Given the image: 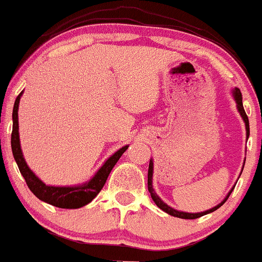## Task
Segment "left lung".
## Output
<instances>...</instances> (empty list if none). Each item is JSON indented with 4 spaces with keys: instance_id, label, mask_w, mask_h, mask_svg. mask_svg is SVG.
<instances>
[{
    "instance_id": "1",
    "label": "left lung",
    "mask_w": 262,
    "mask_h": 262,
    "mask_svg": "<svg viewBox=\"0 0 262 262\" xmlns=\"http://www.w3.org/2000/svg\"><path fill=\"white\" fill-rule=\"evenodd\" d=\"M233 98H235L236 103H237V109H238V112H240V114H241L242 119H244L245 124H246V132H247V137H249V136H250V125H249V118H247L246 113H245L244 105H242V94H241L240 89H237V88H235V90H233ZM152 176H153V162L150 161V162H149V168H148V191H149V193H150V197H152V200L154 201V203H156V205L158 206V207L161 208L162 211L167 212V213H168V214H170V216L178 217V219H184V220H194V219H200V217L205 216V214H207V213H211V212L216 211L217 208H220V207H221V206L224 205V203L226 202V201H227V198L230 197L231 192L233 191V188L231 189V191H230V193L227 194V197H226L225 200L222 201L221 203H220V205H217L216 207L211 208V210H208V211H205V212H201V213H187V212H181V211H177V210H174V208L169 207V206L166 205V203H164L163 201L161 200V198H159L158 196H157V193H156V192H154V189H153V186H152Z\"/></svg>"
}]
</instances>
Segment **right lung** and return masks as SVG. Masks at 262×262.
Returning a JSON list of instances; mask_svg holds the SVG:
<instances>
[{
  "instance_id": "right-lung-1",
  "label": "right lung",
  "mask_w": 262,
  "mask_h": 262,
  "mask_svg": "<svg viewBox=\"0 0 262 262\" xmlns=\"http://www.w3.org/2000/svg\"><path fill=\"white\" fill-rule=\"evenodd\" d=\"M22 93L18 94L15 100V105H13L12 112V134H11V148H12L13 158H15L16 163H17L18 169H20L22 177L26 181L27 187L30 191L36 196L38 200L43 201V202L49 203V205L55 206L59 208H80L82 206L88 205L92 202L94 198L98 196L99 192L108 180L109 173L112 172L113 167L117 164L122 154L125 152L128 145L120 148L118 152H115L112 157L103 164V167L96 172V174L92 178L88 183L82 184L78 187H52L48 186L40 181L35 176V173L27 167L26 162H25L24 156H22L21 147H20V138H18V118H17V110L18 103H20Z\"/></svg>"
}]
</instances>
